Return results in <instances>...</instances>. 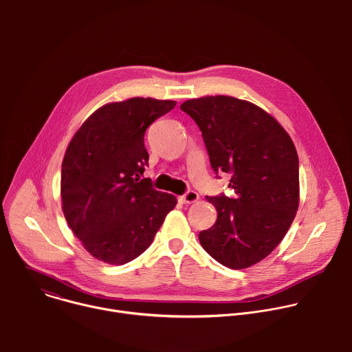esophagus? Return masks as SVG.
Returning <instances> with one entry per match:
<instances>
[{"label":"esophagus","instance_id":"esophagus-1","mask_svg":"<svg viewBox=\"0 0 352 352\" xmlns=\"http://www.w3.org/2000/svg\"><path fill=\"white\" fill-rule=\"evenodd\" d=\"M199 199V195H197V192H195V190H188V192H185L182 196H181V200L184 204H193V202H196V200Z\"/></svg>","mask_w":352,"mask_h":352}]
</instances>
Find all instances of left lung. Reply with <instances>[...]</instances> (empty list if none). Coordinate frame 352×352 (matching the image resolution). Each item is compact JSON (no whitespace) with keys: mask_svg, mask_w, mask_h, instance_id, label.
<instances>
[{"mask_svg":"<svg viewBox=\"0 0 352 352\" xmlns=\"http://www.w3.org/2000/svg\"><path fill=\"white\" fill-rule=\"evenodd\" d=\"M202 132L216 175H231L224 193L206 196L217 220L199 241L219 263L252 266L287 234L299 204V162L284 128L258 106L230 96L193 98L181 104Z\"/></svg>","mask_w":352,"mask_h":352,"instance_id":"left-lung-1","label":"left lung"}]
</instances>
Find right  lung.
Returning <instances> with one entry per match:
<instances>
[{
    "label": "right lung",
    "mask_w": 352,
    "mask_h": 352,
    "mask_svg": "<svg viewBox=\"0 0 352 352\" xmlns=\"http://www.w3.org/2000/svg\"><path fill=\"white\" fill-rule=\"evenodd\" d=\"M171 100L133 97L93 113L72 138L61 168L68 226L96 259L124 265L150 246L174 195L142 178L148 164L144 132L175 107Z\"/></svg>",
    "instance_id": "right-lung-1"
}]
</instances>
